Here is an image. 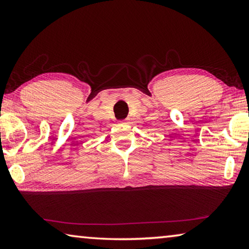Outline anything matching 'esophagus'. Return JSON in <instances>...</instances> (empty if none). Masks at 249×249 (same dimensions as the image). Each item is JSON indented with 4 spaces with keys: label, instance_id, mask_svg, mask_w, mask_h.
I'll use <instances>...</instances> for the list:
<instances>
[{
    "label": "esophagus",
    "instance_id": "1",
    "mask_svg": "<svg viewBox=\"0 0 249 249\" xmlns=\"http://www.w3.org/2000/svg\"><path fill=\"white\" fill-rule=\"evenodd\" d=\"M120 123H121V124H126V121H125V120H124V121H120Z\"/></svg>",
    "mask_w": 249,
    "mask_h": 249
}]
</instances>
